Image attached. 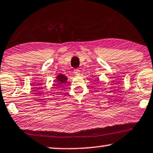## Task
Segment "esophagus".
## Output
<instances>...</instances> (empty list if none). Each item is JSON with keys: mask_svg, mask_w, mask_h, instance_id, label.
<instances>
[{"mask_svg": "<svg viewBox=\"0 0 153 153\" xmlns=\"http://www.w3.org/2000/svg\"><path fill=\"white\" fill-rule=\"evenodd\" d=\"M74 73L75 74L77 75V76H78V75H80V70L79 69H75L74 70Z\"/></svg>", "mask_w": 153, "mask_h": 153, "instance_id": "34e87169", "label": "esophagus"}]
</instances>
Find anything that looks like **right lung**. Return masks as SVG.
Masks as SVG:
<instances>
[{
  "label": "right lung",
  "mask_w": 153,
  "mask_h": 153,
  "mask_svg": "<svg viewBox=\"0 0 153 153\" xmlns=\"http://www.w3.org/2000/svg\"><path fill=\"white\" fill-rule=\"evenodd\" d=\"M56 79H57V81H59V83H65L66 82V80H67V78L66 76H64V75H59L56 77ZM57 86L59 85H55Z\"/></svg>",
  "instance_id": "1"
}]
</instances>
